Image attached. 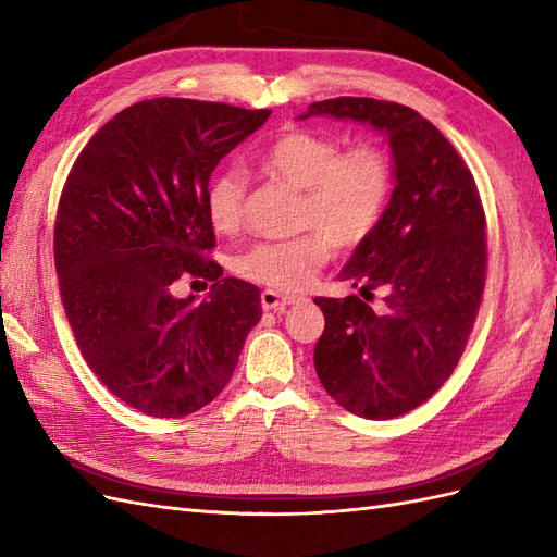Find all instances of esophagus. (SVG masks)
<instances>
[{
    "mask_svg": "<svg viewBox=\"0 0 557 557\" xmlns=\"http://www.w3.org/2000/svg\"><path fill=\"white\" fill-rule=\"evenodd\" d=\"M260 301H262V309L264 311H285L290 305H295L297 297L293 295H283V293H276V290H262L260 295Z\"/></svg>",
    "mask_w": 557,
    "mask_h": 557,
    "instance_id": "obj_1",
    "label": "esophagus"
}]
</instances>
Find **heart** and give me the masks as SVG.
<instances>
[{"label":"heart","instance_id":"b5f03b06","mask_svg":"<svg viewBox=\"0 0 557 557\" xmlns=\"http://www.w3.org/2000/svg\"><path fill=\"white\" fill-rule=\"evenodd\" d=\"M256 162L301 190L293 239L258 242L237 258V274L281 293L301 290L330 258L332 246L350 250L379 230L395 190V164L379 144H342L309 129H290L262 146ZM248 178L237 166L218 170L207 188V215L215 232L244 223Z\"/></svg>","mask_w":557,"mask_h":557}]
</instances>
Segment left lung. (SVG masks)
I'll list each match as a JSON object with an SVG mask.
<instances>
[{"label": "left lung", "instance_id": "8db88e82", "mask_svg": "<svg viewBox=\"0 0 557 557\" xmlns=\"http://www.w3.org/2000/svg\"><path fill=\"white\" fill-rule=\"evenodd\" d=\"M350 117L393 148L391 207L339 281L358 295L315 297L325 330L313 350L327 395L350 413L387 420L428 401L458 367L485 288L487 239L476 181L458 150L418 111L372 97L313 102L309 115Z\"/></svg>", "mask_w": 557, "mask_h": 557}]
</instances>
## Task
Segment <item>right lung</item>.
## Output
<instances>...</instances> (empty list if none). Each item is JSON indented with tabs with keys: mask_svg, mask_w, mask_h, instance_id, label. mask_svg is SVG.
Returning a JSON list of instances; mask_svg holds the SVG:
<instances>
[{
	"mask_svg": "<svg viewBox=\"0 0 557 557\" xmlns=\"http://www.w3.org/2000/svg\"><path fill=\"white\" fill-rule=\"evenodd\" d=\"M269 109L156 97L132 104L81 150L60 195L53 252L62 307L109 393L153 418H183L223 393L260 290L221 278L207 215L211 174ZM213 280L194 305L171 290Z\"/></svg>",
	"mask_w": 557,
	"mask_h": 557,
	"instance_id": "right-lung-1",
	"label": "right lung"
}]
</instances>
